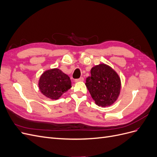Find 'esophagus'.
I'll list each match as a JSON object with an SVG mask.
<instances>
[{
  "label": "esophagus",
  "mask_w": 157,
  "mask_h": 157,
  "mask_svg": "<svg viewBox=\"0 0 157 157\" xmlns=\"http://www.w3.org/2000/svg\"><path fill=\"white\" fill-rule=\"evenodd\" d=\"M83 80H84V78H83V77H80V78H79L75 79V81L76 82H82V81H83Z\"/></svg>",
  "instance_id": "34e87169"
}]
</instances>
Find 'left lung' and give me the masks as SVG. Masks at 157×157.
Masks as SVG:
<instances>
[{
  "label": "left lung",
  "instance_id": "obj_1",
  "mask_svg": "<svg viewBox=\"0 0 157 157\" xmlns=\"http://www.w3.org/2000/svg\"><path fill=\"white\" fill-rule=\"evenodd\" d=\"M91 76L86 80V86L98 106L112 105L120 94L121 83L118 74L111 67L99 64L92 67Z\"/></svg>",
  "mask_w": 157,
  "mask_h": 157
}]
</instances>
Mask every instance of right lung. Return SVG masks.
<instances>
[{
  "label": "right lung",
  "instance_id": "obj_1",
  "mask_svg": "<svg viewBox=\"0 0 157 157\" xmlns=\"http://www.w3.org/2000/svg\"><path fill=\"white\" fill-rule=\"evenodd\" d=\"M39 86L40 92L47 98L58 99L71 87L69 76L58 69L48 70L41 75Z\"/></svg>",
  "mask_w": 157,
  "mask_h": 157
}]
</instances>
